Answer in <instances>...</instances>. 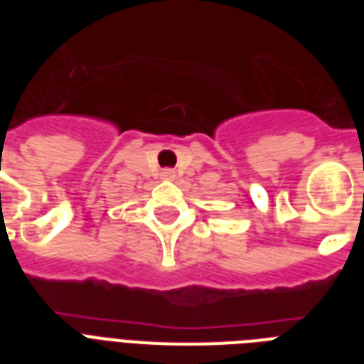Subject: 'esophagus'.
I'll return each mask as SVG.
<instances>
[{
	"label": "esophagus",
	"instance_id": "obj_1",
	"mask_svg": "<svg viewBox=\"0 0 364 364\" xmlns=\"http://www.w3.org/2000/svg\"><path fill=\"white\" fill-rule=\"evenodd\" d=\"M162 176H164L166 179H171V177H173V170H164L162 171Z\"/></svg>",
	"mask_w": 364,
	"mask_h": 364
}]
</instances>
